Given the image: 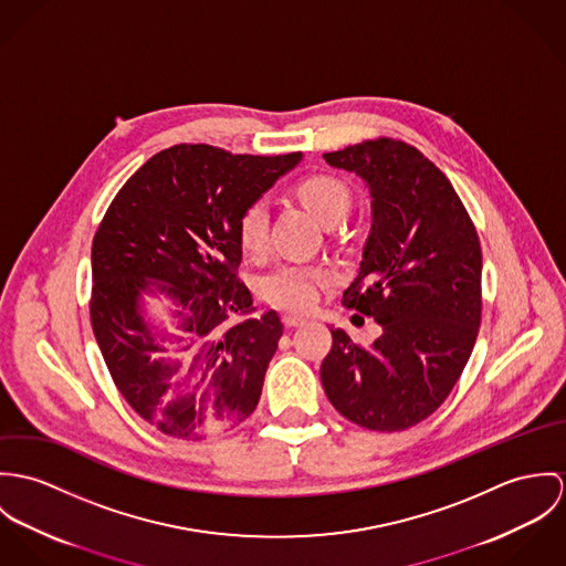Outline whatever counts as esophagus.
Returning a JSON list of instances; mask_svg holds the SVG:
<instances>
[{
  "instance_id": "34e87169",
  "label": "esophagus",
  "mask_w": 566,
  "mask_h": 566,
  "mask_svg": "<svg viewBox=\"0 0 566 566\" xmlns=\"http://www.w3.org/2000/svg\"><path fill=\"white\" fill-rule=\"evenodd\" d=\"M282 323H284V327H300V325H304L306 323V318H302V316H295V314H284L282 316Z\"/></svg>"
}]
</instances>
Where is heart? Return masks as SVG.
I'll return each instance as SVG.
<instances>
[{
    "mask_svg": "<svg viewBox=\"0 0 566 566\" xmlns=\"http://www.w3.org/2000/svg\"><path fill=\"white\" fill-rule=\"evenodd\" d=\"M300 197L325 226L340 223L352 208V190L334 176H313L300 185ZM239 243L245 252L260 253L269 239V203L266 199L250 201L239 217ZM329 284V273L311 262L289 260L266 271L258 291L264 302L291 313H306L318 302L321 291Z\"/></svg>",
    "mask_w": 566,
    "mask_h": 566,
    "instance_id": "obj_1",
    "label": "heart"
}]
</instances>
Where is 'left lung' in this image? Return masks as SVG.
Listing matches in <instances>:
<instances>
[{
  "label": "left lung",
  "instance_id": "left-lung-1",
  "mask_svg": "<svg viewBox=\"0 0 566 566\" xmlns=\"http://www.w3.org/2000/svg\"><path fill=\"white\" fill-rule=\"evenodd\" d=\"M325 163L360 176L374 223L343 306L374 316L381 334L363 347L340 327L321 363L332 406L374 432H401L447 399L482 321V248L458 192L417 147L379 136Z\"/></svg>",
  "mask_w": 566,
  "mask_h": 566
}]
</instances>
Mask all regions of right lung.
<instances>
[{
    "instance_id": "1",
    "label": "right lung",
    "mask_w": 566,
    "mask_h": 566,
    "mask_svg": "<svg viewBox=\"0 0 566 566\" xmlns=\"http://www.w3.org/2000/svg\"><path fill=\"white\" fill-rule=\"evenodd\" d=\"M300 160L302 151L174 145L127 180L95 232L93 334L132 410L171 439L219 437L260 401L284 325L275 311L250 316L237 226L243 208ZM154 290L179 304L176 337L142 318L139 293Z\"/></svg>"
}]
</instances>
